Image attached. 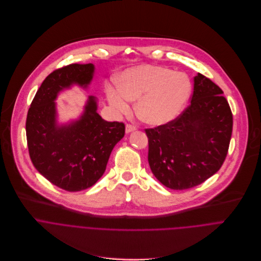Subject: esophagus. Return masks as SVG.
Masks as SVG:
<instances>
[{"mask_svg": "<svg viewBox=\"0 0 261 261\" xmlns=\"http://www.w3.org/2000/svg\"><path fill=\"white\" fill-rule=\"evenodd\" d=\"M136 129H137V127L135 125H132V124H126V126H125V133L126 134L135 132Z\"/></svg>", "mask_w": 261, "mask_h": 261, "instance_id": "34e87169", "label": "esophagus"}]
</instances>
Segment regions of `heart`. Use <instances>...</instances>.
<instances>
[{
    "instance_id": "1",
    "label": "heart",
    "mask_w": 261,
    "mask_h": 261,
    "mask_svg": "<svg viewBox=\"0 0 261 261\" xmlns=\"http://www.w3.org/2000/svg\"><path fill=\"white\" fill-rule=\"evenodd\" d=\"M117 87L107 92L110 106L117 113L124 114L129 111V101L137 100V116L153 126L175 120L184 110L192 90L184 73L151 65L124 71Z\"/></svg>"
}]
</instances>
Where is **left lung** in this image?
<instances>
[{"label": "left lung", "instance_id": "left-lung-1", "mask_svg": "<svg viewBox=\"0 0 261 261\" xmlns=\"http://www.w3.org/2000/svg\"><path fill=\"white\" fill-rule=\"evenodd\" d=\"M190 105L172 122L146 129L148 162L166 187L201 184L221 168L232 133V114L223 91L201 74L193 78Z\"/></svg>", "mask_w": 261, "mask_h": 261}]
</instances>
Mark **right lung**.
<instances>
[{
  "label": "right lung",
  "instance_id": "obj_1",
  "mask_svg": "<svg viewBox=\"0 0 261 261\" xmlns=\"http://www.w3.org/2000/svg\"><path fill=\"white\" fill-rule=\"evenodd\" d=\"M94 65L72 64L49 74L38 89L28 112L25 130L30 158L49 182L67 191L91 187L106 171L110 154L124 137L122 122L106 121L89 95L78 119L58 122L57 98L78 85L87 89Z\"/></svg>",
  "mask_w": 261,
  "mask_h": 261
}]
</instances>
